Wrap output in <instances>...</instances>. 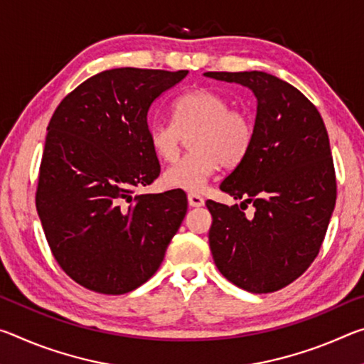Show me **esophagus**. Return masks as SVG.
I'll use <instances>...</instances> for the list:
<instances>
[{"label": "esophagus", "instance_id": "obj_1", "mask_svg": "<svg viewBox=\"0 0 364 364\" xmlns=\"http://www.w3.org/2000/svg\"><path fill=\"white\" fill-rule=\"evenodd\" d=\"M188 202H189L191 207H202V205H204V199H202V197L199 194H196V193L188 194Z\"/></svg>", "mask_w": 364, "mask_h": 364}]
</instances>
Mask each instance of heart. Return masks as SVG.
Returning a JSON list of instances; mask_svg holds the SVG:
<instances>
[{"mask_svg":"<svg viewBox=\"0 0 364 364\" xmlns=\"http://www.w3.org/2000/svg\"><path fill=\"white\" fill-rule=\"evenodd\" d=\"M173 123L154 120L147 127L152 152L171 162L180 152L183 134L191 136L186 154L162 173L167 188L200 191L218 167H237L254 141V123L241 110L231 109L230 101L217 91L197 88L178 97L171 106Z\"/></svg>","mask_w":364,"mask_h":364,"instance_id":"b5f03b06","label":"heart"}]
</instances>
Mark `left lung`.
Instances as JSON below:
<instances>
[{
    "label": "left lung",
    "instance_id": "obj_1",
    "mask_svg": "<svg viewBox=\"0 0 364 364\" xmlns=\"http://www.w3.org/2000/svg\"><path fill=\"white\" fill-rule=\"evenodd\" d=\"M204 75L242 85L257 97L250 151L220 184L241 205L205 202L215 264L244 291H279L315 260L334 212L328 132L318 109L284 80L258 70ZM247 203L256 208L254 218L245 217Z\"/></svg>",
    "mask_w": 364,
    "mask_h": 364
}]
</instances>
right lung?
Returning a JSON list of instances; mask_svg holds the SVG:
<instances>
[{
	"instance_id": "right-lung-1",
	"label": "right lung",
	"mask_w": 364,
	"mask_h": 364,
	"mask_svg": "<svg viewBox=\"0 0 364 364\" xmlns=\"http://www.w3.org/2000/svg\"><path fill=\"white\" fill-rule=\"evenodd\" d=\"M188 70L122 67L97 73L54 110L43 151L36 210L70 278L120 295L159 269L188 210L186 194H136L160 173L147 112Z\"/></svg>"
}]
</instances>
